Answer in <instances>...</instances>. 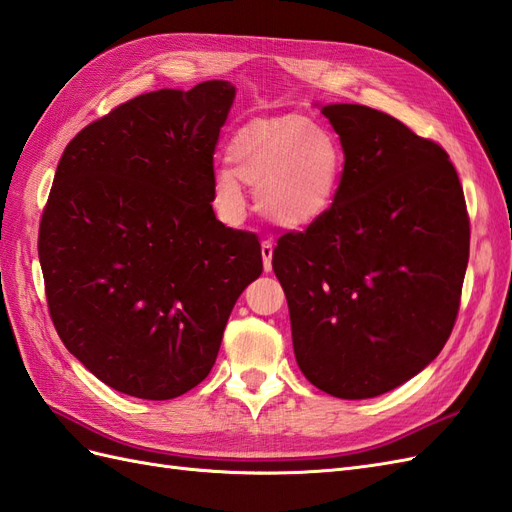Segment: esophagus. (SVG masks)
Here are the masks:
<instances>
[{
	"label": "esophagus",
	"instance_id": "1",
	"mask_svg": "<svg viewBox=\"0 0 512 512\" xmlns=\"http://www.w3.org/2000/svg\"><path fill=\"white\" fill-rule=\"evenodd\" d=\"M272 253H274V244L270 240L261 242V259H264V270H272Z\"/></svg>",
	"mask_w": 512,
	"mask_h": 512
}]
</instances>
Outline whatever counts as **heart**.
<instances>
[{
    "label": "heart",
    "instance_id": "obj_1",
    "mask_svg": "<svg viewBox=\"0 0 512 512\" xmlns=\"http://www.w3.org/2000/svg\"><path fill=\"white\" fill-rule=\"evenodd\" d=\"M231 168H218L214 196L222 212H242V183L257 186L259 212L285 229H305L331 212L342 188L346 149L333 129L303 116L257 119L229 140Z\"/></svg>",
    "mask_w": 512,
    "mask_h": 512
}]
</instances>
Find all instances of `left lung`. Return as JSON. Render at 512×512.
Masks as SVG:
<instances>
[{"instance_id":"obj_1","label":"left lung","mask_w":512,"mask_h":512,"mask_svg":"<svg viewBox=\"0 0 512 512\" xmlns=\"http://www.w3.org/2000/svg\"><path fill=\"white\" fill-rule=\"evenodd\" d=\"M346 149L335 205L285 233L272 270L311 385L376 398L422 372L448 342L469 259L456 170L437 142L357 103L320 106Z\"/></svg>"}]
</instances>
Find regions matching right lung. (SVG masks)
Masks as SVG:
<instances>
[{"label":"right lung","mask_w":512,"mask_h":512,"mask_svg":"<svg viewBox=\"0 0 512 512\" xmlns=\"http://www.w3.org/2000/svg\"><path fill=\"white\" fill-rule=\"evenodd\" d=\"M231 82L140 95L64 149L38 231L51 320L101 383L170 400L214 368L235 300L264 264L216 220L214 151Z\"/></svg>","instance_id":"obj_1"}]
</instances>
